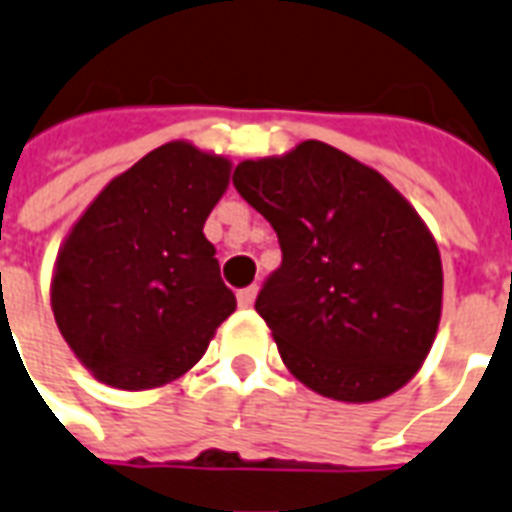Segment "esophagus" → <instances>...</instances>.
<instances>
[{
    "instance_id": "obj_1",
    "label": "esophagus",
    "mask_w": 512,
    "mask_h": 512,
    "mask_svg": "<svg viewBox=\"0 0 512 512\" xmlns=\"http://www.w3.org/2000/svg\"><path fill=\"white\" fill-rule=\"evenodd\" d=\"M256 294H259V288L256 286L242 288L240 294H237V302H240V307H251L253 302H256Z\"/></svg>"
}]
</instances>
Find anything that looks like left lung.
<instances>
[{"mask_svg":"<svg viewBox=\"0 0 512 512\" xmlns=\"http://www.w3.org/2000/svg\"><path fill=\"white\" fill-rule=\"evenodd\" d=\"M232 180L283 251L256 313L288 372L337 402L405 386L443 313V261L416 207L378 169L318 140L240 161Z\"/></svg>","mask_w":512,"mask_h":512,"instance_id":"1","label":"left lung"}]
</instances>
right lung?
<instances>
[{
    "label": "right lung",
    "instance_id": "right-lung-1",
    "mask_svg": "<svg viewBox=\"0 0 512 512\" xmlns=\"http://www.w3.org/2000/svg\"><path fill=\"white\" fill-rule=\"evenodd\" d=\"M232 161L175 140L107 183L61 242L51 307L96 380L142 391L188 372L237 299L221 280L210 210Z\"/></svg>",
    "mask_w": 512,
    "mask_h": 512
}]
</instances>
